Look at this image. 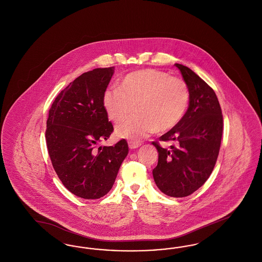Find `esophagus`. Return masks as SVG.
<instances>
[{
  "label": "esophagus",
  "mask_w": 262,
  "mask_h": 262,
  "mask_svg": "<svg viewBox=\"0 0 262 262\" xmlns=\"http://www.w3.org/2000/svg\"><path fill=\"white\" fill-rule=\"evenodd\" d=\"M140 145H141V143H140V142H137V141H129V142H128V147H129L130 149L137 148V147H139Z\"/></svg>",
  "instance_id": "34e87169"
}]
</instances>
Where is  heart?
<instances>
[{
    "mask_svg": "<svg viewBox=\"0 0 262 262\" xmlns=\"http://www.w3.org/2000/svg\"><path fill=\"white\" fill-rule=\"evenodd\" d=\"M188 101L189 88L184 79L152 69L125 75L119 88L106 89L102 97L115 123L126 120L136 105L137 116L116 127L119 137L132 140L173 128L185 115Z\"/></svg>",
    "mask_w": 262,
    "mask_h": 262,
    "instance_id": "obj_1",
    "label": "heart"
}]
</instances>
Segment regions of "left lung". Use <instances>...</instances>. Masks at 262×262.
Returning a JSON list of instances; mask_svg holds the SVG:
<instances>
[{"instance_id":"1","label":"left lung","mask_w":262,"mask_h":262,"mask_svg":"<svg viewBox=\"0 0 262 262\" xmlns=\"http://www.w3.org/2000/svg\"><path fill=\"white\" fill-rule=\"evenodd\" d=\"M174 66L189 88V104L182 120L159 137L160 141L176 145L168 149L157 141L152 142L158 150V164L152 174L163 193L185 198L211 174L221 145L223 115L214 90L189 68Z\"/></svg>"}]
</instances>
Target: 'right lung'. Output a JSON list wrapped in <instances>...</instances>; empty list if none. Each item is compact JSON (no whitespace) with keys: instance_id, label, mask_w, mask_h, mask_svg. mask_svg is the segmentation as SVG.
I'll return each mask as SVG.
<instances>
[{"instance_id":"add662e5","label":"right lung","mask_w":262,"mask_h":262,"mask_svg":"<svg viewBox=\"0 0 262 262\" xmlns=\"http://www.w3.org/2000/svg\"><path fill=\"white\" fill-rule=\"evenodd\" d=\"M114 70L94 69L79 75L49 110L45 137L51 162L62 185L84 200H97L110 191L128 153L125 139L97 146L114 130L102 103Z\"/></svg>"}]
</instances>
